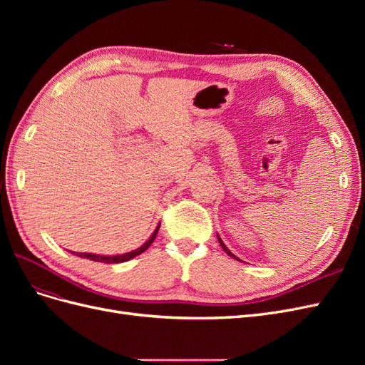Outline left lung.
I'll return each mask as SVG.
<instances>
[{
	"label": "left lung",
	"mask_w": 365,
	"mask_h": 365,
	"mask_svg": "<svg viewBox=\"0 0 365 365\" xmlns=\"http://www.w3.org/2000/svg\"><path fill=\"white\" fill-rule=\"evenodd\" d=\"M217 239H219V244H220V247H222V250H224V251L228 254V256H230V257H233V259H237V257L235 256V254L231 252V251H230V250L225 247V244H224V242H222V239H220L219 236H217Z\"/></svg>",
	"instance_id": "obj_1"
}]
</instances>
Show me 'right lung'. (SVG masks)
Segmentation results:
<instances>
[{
    "label": "right lung",
    "instance_id": "1",
    "mask_svg": "<svg viewBox=\"0 0 365 365\" xmlns=\"http://www.w3.org/2000/svg\"><path fill=\"white\" fill-rule=\"evenodd\" d=\"M158 228H160V225L157 227V230H155V231H153V235L150 236V239L146 242L145 245L140 247L138 250H134V251L126 252V254H121V256H97V254H90V252H73V254H76V256L85 257V259L94 260V262H102V263H121V262H126V260L134 259L135 256H138V254L145 252V251H146V250H148V248L152 245V242L155 240V237H157Z\"/></svg>",
    "mask_w": 365,
    "mask_h": 365
}]
</instances>
